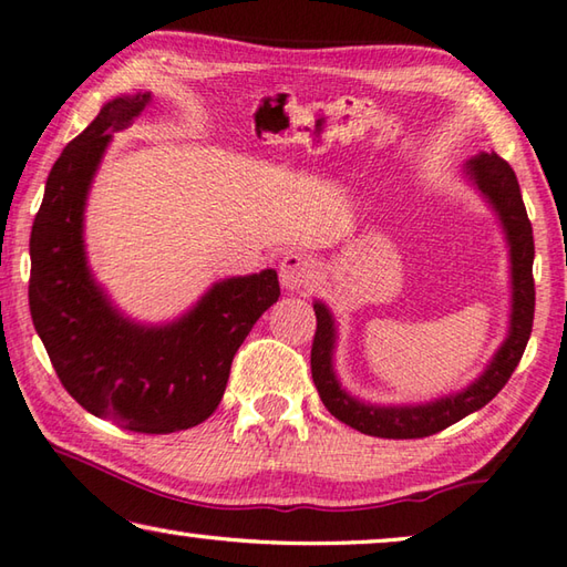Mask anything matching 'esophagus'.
<instances>
[{"instance_id":"obj_1","label":"esophagus","mask_w":567,"mask_h":567,"mask_svg":"<svg viewBox=\"0 0 567 567\" xmlns=\"http://www.w3.org/2000/svg\"><path fill=\"white\" fill-rule=\"evenodd\" d=\"M279 276L288 291H298V288H306L313 281V276H316L313 261L308 259L306 254H298V251L286 254L281 259V266H279Z\"/></svg>"}]
</instances>
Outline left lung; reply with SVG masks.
I'll list each match as a JSON object with an SVG mask.
<instances>
[{
	"instance_id": "obj_1",
	"label": "left lung",
	"mask_w": 567,
	"mask_h": 567,
	"mask_svg": "<svg viewBox=\"0 0 567 567\" xmlns=\"http://www.w3.org/2000/svg\"><path fill=\"white\" fill-rule=\"evenodd\" d=\"M466 175L474 179V185L484 192L498 212L511 244L514 313H511L506 343L501 346L484 375L464 392L430 404H420V408H372V404H362L340 390L333 362H330L336 343L333 318H330L323 303H316V336L311 348L313 382L328 412L362 434L382 436V440H422V436L446 430L454 422L464 420L466 414L482 410L484 404L504 390V384L518 368L523 350L528 346L533 313H536V281H533V254H536V247H533V227L526 215V205H523L516 173L506 159H501L494 153H482L468 159Z\"/></svg>"
}]
</instances>
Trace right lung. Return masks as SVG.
<instances>
[{
  "label": "right lung",
  "instance_id": "add662e5",
  "mask_svg": "<svg viewBox=\"0 0 567 567\" xmlns=\"http://www.w3.org/2000/svg\"><path fill=\"white\" fill-rule=\"evenodd\" d=\"M147 101L143 93L105 103L53 163L29 239V311L61 384L83 410L131 432L169 434L217 410L234 355L281 286L274 269L227 279L163 328L135 326L105 301L85 266L83 205L111 135Z\"/></svg>",
  "mask_w": 567,
  "mask_h": 567
}]
</instances>
